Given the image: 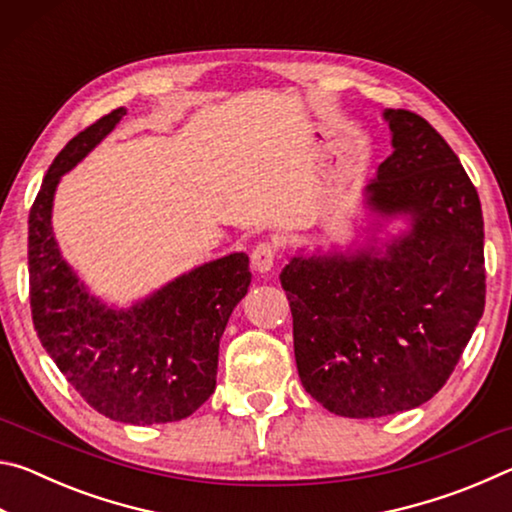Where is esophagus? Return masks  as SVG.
<instances>
[{"label":"esophagus","instance_id":"obj_1","mask_svg":"<svg viewBox=\"0 0 512 512\" xmlns=\"http://www.w3.org/2000/svg\"><path fill=\"white\" fill-rule=\"evenodd\" d=\"M275 257H277L275 244H271V241H262V244H257L253 248V253H250V266H253L257 273H268L275 264Z\"/></svg>","mask_w":512,"mask_h":512}]
</instances>
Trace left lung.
I'll return each mask as SVG.
<instances>
[{
  "mask_svg": "<svg viewBox=\"0 0 512 512\" xmlns=\"http://www.w3.org/2000/svg\"><path fill=\"white\" fill-rule=\"evenodd\" d=\"M393 153L366 187L411 230L384 248L291 257L280 282L305 391L345 418L429 402L447 384L485 307L483 214L463 164L427 119L386 110Z\"/></svg>",
  "mask_w": 512,
  "mask_h": 512,
  "instance_id": "1",
  "label": "left lung"
}]
</instances>
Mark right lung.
Returning a JSON list of instances; mask_svg holds the SVG:
<instances>
[{"label": "right lung", "mask_w": 512, "mask_h": 512, "mask_svg": "<svg viewBox=\"0 0 512 512\" xmlns=\"http://www.w3.org/2000/svg\"><path fill=\"white\" fill-rule=\"evenodd\" d=\"M124 115L112 110L72 137L42 180L29 212L31 316L42 348L94 411L126 424L176 422L214 393L223 329L248 293V255L198 266L128 309L90 296L60 255L51 207L60 176Z\"/></svg>", "instance_id": "right-lung-1"}]
</instances>
